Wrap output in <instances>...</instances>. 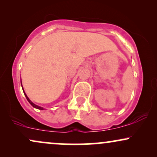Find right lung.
Masks as SVG:
<instances>
[{"label": "right lung", "mask_w": 157, "mask_h": 157, "mask_svg": "<svg viewBox=\"0 0 157 157\" xmlns=\"http://www.w3.org/2000/svg\"><path fill=\"white\" fill-rule=\"evenodd\" d=\"M21 83H22V81H21ZM21 86H22V85H21ZM22 90H23V92H24V94H25V96L26 99H27V100H28V102H29L30 104H31V105H32V106H33V107H34V108H36V109H41V110H43V109H44V107H40V106H38V105H35L34 103H33V102H32V101H31V100H30L29 98L28 97V96L26 95V94L25 93V91H24V90H23V88H22Z\"/></svg>", "instance_id": "add662e5"}]
</instances>
